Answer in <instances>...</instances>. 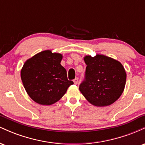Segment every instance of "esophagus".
<instances>
[{
  "label": "esophagus",
  "instance_id": "obj_1",
  "mask_svg": "<svg viewBox=\"0 0 145 145\" xmlns=\"http://www.w3.org/2000/svg\"><path fill=\"white\" fill-rule=\"evenodd\" d=\"M74 82L75 84H77L78 83V78H76L74 80Z\"/></svg>",
  "mask_w": 145,
  "mask_h": 145
}]
</instances>
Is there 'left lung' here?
<instances>
[{
	"label": "left lung",
	"instance_id": "8db88e82",
	"mask_svg": "<svg viewBox=\"0 0 145 145\" xmlns=\"http://www.w3.org/2000/svg\"><path fill=\"white\" fill-rule=\"evenodd\" d=\"M85 78L79 89L89 102L95 106H109L120 97L126 82L122 64L101 54L86 56Z\"/></svg>",
	"mask_w": 145,
	"mask_h": 145
}]
</instances>
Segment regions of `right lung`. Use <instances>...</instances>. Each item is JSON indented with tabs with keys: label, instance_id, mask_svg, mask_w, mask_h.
<instances>
[{
	"label": "right lung",
	"instance_id": "add662e5",
	"mask_svg": "<svg viewBox=\"0 0 145 145\" xmlns=\"http://www.w3.org/2000/svg\"><path fill=\"white\" fill-rule=\"evenodd\" d=\"M62 58V54L45 50L28 59L23 65V85L29 97L37 104H54L74 84L68 80L67 71L61 65Z\"/></svg>",
	"mask_w": 145,
	"mask_h": 145
}]
</instances>
